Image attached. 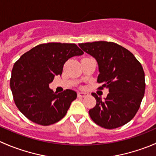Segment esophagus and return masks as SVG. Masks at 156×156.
I'll return each mask as SVG.
<instances>
[{"label":"esophagus","instance_id":"1","mask_svg":"<svg viewBox=\"0 0 156 156\" xmlns=\"http://www.w3.org/2000/svg\"><path fill=\"white\" fill-rule=\"evenodd\" d=\"M88 96V94L84 92H78V97H85Z\"/></svg>","mask_w":156,"mask_h":156}]
</instances>
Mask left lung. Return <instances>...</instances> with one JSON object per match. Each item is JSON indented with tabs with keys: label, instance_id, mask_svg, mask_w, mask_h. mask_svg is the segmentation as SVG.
<instances>
[{
	"label": "left lung",
	"instance_id": "left-lung-1",
	"mask_svg": "<svg viewBox=\"0 0 156 156\" xmlns=\"http://www.w3.org/2000/svg\"><path fill=\"white\" fill-rule=\"evenodd\" d=\"M84 52L97 61L99 89H108L102 100L95 93L97 104L89 110L91 119L99 126L114 129L130 122L137 112L145 93V74L140 62L126 48L114 42L79 44Z\"/></svg>",
	"mask_w": 156,
	"mask_h": 156
}]
</instances>
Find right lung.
I'll return each instance as SVG.
<instances>
[{
	"label": "right lung",
	"mask_w": 156,
	"mask_h": 156,
	"mask_svg": "<svg viewBox=\"0 0 156 156\" xmlns=\"http://www.w3.org/2000/svg\"><path fill=\"white\" fill-rule=\"evenodd\" d=\"M84 52L75 44L47 43L25 53L13 66L10 88L14 103L34 123L48 126L66 114L77 93L67 89L56 94L49 88L56 75H61L65 62Z\"/></svg>",
	"instance_id": "add662e5"
}]
</instances>
